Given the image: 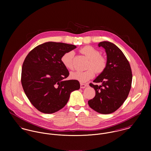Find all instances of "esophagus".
Wrapping results in <instances>:
<instances>
[{
	"mask_svg": "<svg viewBox=\"0 0 151 151\" xmlns=\"http://www.w3.org/2000/svg\"><path fill=\"white\" fill-rule=\"evenodd\" d=\"M80 86L81 88H85L86 86H87V85L84 84L83 83H80Z\"/></svg>",
	"mask_w": 151,
	"mask_h": 151,
	"instance_id": "1",
	"label": "esophagus"
}]
</instances>
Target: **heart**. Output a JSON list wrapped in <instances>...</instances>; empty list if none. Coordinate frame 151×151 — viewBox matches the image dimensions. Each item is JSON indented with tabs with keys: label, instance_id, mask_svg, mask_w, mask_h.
<instances>
[{
	"label": "heart",
	"instance_id": "obj_1",
	"mask_svg": "<svg viewBox=\"0 0 151 151\" xmlns=\"http://www.w3.org/2000/svg\"><path fill=\"white\" fill-rule=\"evenodd\" d=\"M89 60L88 65V70L86 71H76L71 72L70 77L72 79L78 80L81 83H86L92 78L95 74V71L98 73H102L106 66V59L101 55L100 52L91 46H86L80 50ZM74 52L68 51L62 56L61 62L65 67L68 70L73 69V58Z\"/></svg>",
	"mask_w": 151,
	"mask_h": 151
}]
</instances>
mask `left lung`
<instances>
[{"mask_svg": "<svg viewBox=\"0 0 151 151\" xmlns=\"http://www.w3.org/2000/svg\"><path fill=\"white\" fill-rule=\"evenodd\" d=\"M98 46L105 49L106 66L93 81L102 85L89 84L96 93L88 103L95 111L106 114L115 111L124 102L131 89L132 76L128 60L116 45L103 41Z\"/></svg>", "mask_w": 151, "mask_h": 151, "instance_id": "8db88e82", "label": "left lung"}]
</instances>
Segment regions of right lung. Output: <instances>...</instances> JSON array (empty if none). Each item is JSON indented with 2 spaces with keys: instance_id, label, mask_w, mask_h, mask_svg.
I'll use <instances>...</instances> for the list:
<instances>
[{
  "instance_id": "1",
  "label": "right lung",
  "mask_w": 151,
  "mask_h": 151,
  "mask_svg": "<svg viewBox=\"0 0 151 151\" xmlns=\"http://www.w3.org/2000/svg\"><path fill=\"white\" fill-rule=\"evenodd\" d=\"M77 46L48 42L34 48L22 66V84L32 105L41 112L53 113L63 108L71 92L80 88L76 80H65L68 70L61 62L65 53Z\"/></svg>"
}]
</instances>
